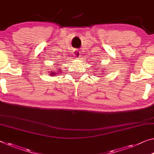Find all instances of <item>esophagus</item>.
<instances>
[{
	"label": "esophagus",
	"instance_id": "34e87169",
	"mask_svg": "<svg viewBox=\"0 0 154 154\" xmlns=\"http://www.w3.org/2000/svg\"><path fill=\"white\" fill-rule=\"evenodd\" d=\"M80 51H79L78 50V49H75V50L74 51V57H75V58H76V59H79L80 57Z\"/></svg>",
	"mask_w": 154,
	"mask_h": 154
}]
</instances>
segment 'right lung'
<instances>
[{"label": "right lung", "mask_w": 154, "mask_h": 154, "mask_svg": "<svg viewBox=\"0 0 154 154\" xmlns=\"http://www.w3.org/2000/svg\"><path fill=\"white\" fill-rule=\"evenodd\" d=\"M57 69H58V70H56L57 72H50V75H52V76H55L56 74H59V73L61 72V71H60V69L58 67Z\"/></svg>", "instance_id": "obj_1"}]
</instances>
